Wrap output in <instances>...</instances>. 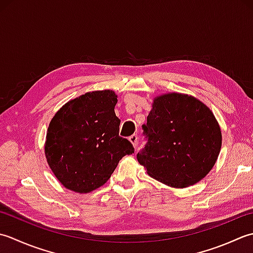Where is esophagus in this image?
Wrapping results in <instances>:
<instances>
[{"mask_svg": "<svg viewBox=\"0 0 253 253\" xmlns=\"http://www.w3.org/2000/svg\"><path fill=\"white\" fill-rule=\"evenodd\" d=\"M128 140H130V142L133 144L134 147L137 146V142H138V137L136 134H133V135H131L130 137H128Z\"/></svg>", "mask_w": 253, "mask_h": 253, "instance_id": "1", "label": "esophagus"}]
</instances>
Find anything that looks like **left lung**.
Returning <instances> with one entry per match:
<instances>
[{"label": "left lung", "instance_id": "obj_1", "mask_svg": "<svg viewBox=\"0 0 253 253\" xmlns=\"http://www.w3.org/2000/svg\"><path fill=\"white\" fill-rule=\"evenodd\" d=\"M142 128L147 142L137 161L148 176L170 187L199 182L217 161L218 122L210 108L192 96L169 92L156 97Z\"/></svg>", "mask_w": 253, "mask_h": 253}]
</instances>
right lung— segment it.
Wrapping results in <instances>:
<instances>
[{
  "label": "right lung",
  "instance_id": "obj_1",
  "mask_svg": "<svg viewBox=\"0 0 253 253\" xmlns=\"http://www.w3.org/2000/svg\"><path fill=\"white\" fill-rule=\"evenodd\" d=\"M117 101L109 89L86 92L66 102L51 120L45 158L66 189L88 193L101 187L120 159L134 153L132 143L119 135Z\"/></svg>",
  "mask_w": 253,
  "mask_h": 253
}]
</instances>
